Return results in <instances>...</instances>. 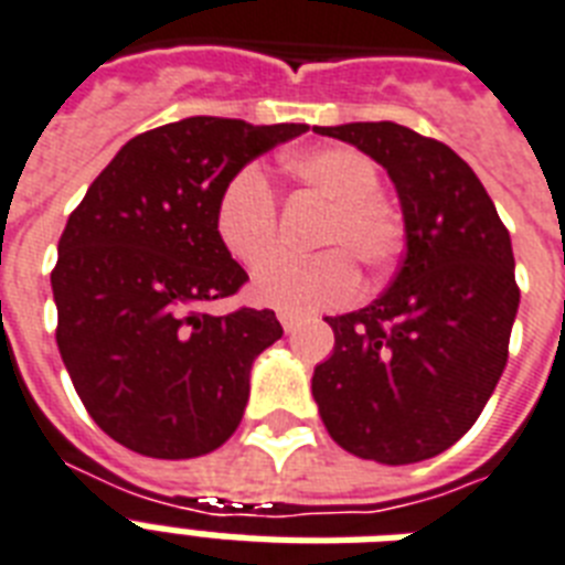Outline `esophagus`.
<instances>
[{
	"mask_svg": "<svg viewBox=\"0 0 565 565\" xmlns=\"http://www.w3.org/2000/svg\"><path fill=\"white\" fill-rule=\"evenodd\" d=\"M278 322H281V328L287 330V333H292V330L301 324V319H298V316H292V313H278Z\"/></svg>",
	"mask_w": 565,
	"mask_h": 565,
	"instance_id": "obj_1",
	"label": "esophagus"
}]
</instances>
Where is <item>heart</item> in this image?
I'll use <instances>...</instances> for the list:
<instances>
[{
    "mask_svg": "<svg viewBox=\"0 0 565 565\" xmlns=\"http://www.w3.org/2000/svg\"><path fill=\"white\" fill-rule=\"evenodd\" d=\"M284 171L330 203L319 232V246L330 249L313 258L273 255L252 278V296L284 313L348 305L360 292V275L350 258L362 260L371 273L392 267L403 246L401 214L377 194L374 162L354 148L328 145L290 153ZM214 220L223 246L243 267L267 258L278 232V205L267 177L258 168L237 171L220 194Z\"/></svg>",
    "mask_w": 565,
    "mask_h": 565,
    "instance_id": "heart-1",
    "label": "heart"
}]
</instances>
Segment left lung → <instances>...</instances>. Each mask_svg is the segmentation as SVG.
Masks as SVG:
<instances>
[{
	"mask_svg": "<svg viewBox=\"0 0 565 565\" xmlns=\"http://www.w3.org/2000/svg\"><path fill=\"white\" fill-rule=\"evenodd\" d=\"M383 164L406 255L369 307L328 316L333 354L313 401L330 438L380 465H415L476 424L508 362L520 290L511 235L473 168L394 121L313 127Z\"/></svg>",
	"mask_w": 565,
	"mask_h": 565,
	"instance_id": "1",
	"label": "left lung"
}]
</instances>
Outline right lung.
Wrapping results in <instances>:
<instances>
[{
    "instance_id": "obj_1",
    "label": "right lung",
    "mask_w": 565,
    "mask_h": 565,
    "mask_svg": "<svg viewBox=\"0 0 565 565\" xmlns=\"http://www.w3.org/2000/svg\"><path fill=\"white\" fill-rule=\"evenodd\" d=\"M307 124L194 116L141 132L100 171L57 243V348L92 420L132 452L196 458L226 444L273 310L200 307L249 278L217 235V200Z\"/></svg>"
}]
</instances>
